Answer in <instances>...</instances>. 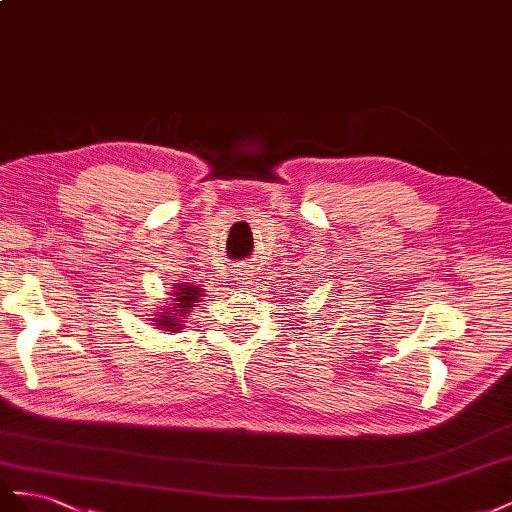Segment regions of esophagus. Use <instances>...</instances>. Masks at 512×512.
I'll return each instance as SVG.
<instances>
[{"mask_svg": "<svg viewBox=\"0 0 512 512\" xmlns=\"http://www.w3.org/2000/svg\"><path fill=\"white\" fill-rule=\"evenodd\" d=\"M253 279H255V276H253V272L248 270V268H242V270H238V272H236L238 287H242V289H248V287H251V285H253Z\"/></svg>", "mask_w": 512, "mask_h": 512, "instance_id": "34e87169", "label": "esophagus"}]
</instances>
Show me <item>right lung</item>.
<instances>
[{
	"label": "right lung",
	"instance_id": "1",
	"mask_svg": "<svg viewBox=\"0 0 512 512\" xmlns=\"http://www.w3.org/2000/svg\"><path fill=\"white\" fill-rule=\"evenodd\" d=\"M171 302L167 306V311H163V315L154 317L156 326L160 330L167 332H178L182 330V319H186V313L193 309V304L199 302L201 296H206L201 291V287L191 285V283H175V291L171 294Z\"/></svg>",
	"mask_w": 512,
	"mask_h": 512
}]
</instances>
